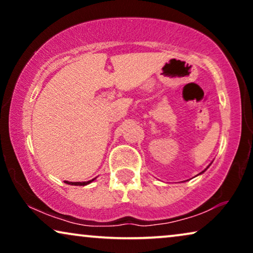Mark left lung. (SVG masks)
<instances>
[{"instance_id":"8db88e82","label":"left lung","mask_w":253,"mask_h":253,"mask_svg":"<svg viewBox=\"0 0 253 253\" xmlns=\"http://www.w3.org/2000/svg\"><path fill=\"white\" fill-rule=\"evenodd\" d=\"M206 169H207V168H206ZM206 169H205V170H206ZM205 170H204V171H205ZM204 171H202V172H200V174H203V172H204Z\"/></svg>"}]
</instances>
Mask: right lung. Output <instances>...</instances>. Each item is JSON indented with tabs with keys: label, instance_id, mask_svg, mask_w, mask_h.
I'll use <instances>...</instances> for the list:
<instances>
[{
	"label": "right lung",
	"instance_id": "right-lung-1",
	"mask_svg": "<svg viewBox=\"0 0 253 253\" xmlns=\"http://www.w3.org/2000/svg\"><path fill=\"white\" fill-rule=\"evenodd\" d=\"M95 178H96V177H95ZM95 178H93V179H91V181H87V182H68V181H64V182L67 183V184H70V185H87V184H89V183H91V182L94 181Z\"/></svg>",
	"mask_w": 253,
	"mask_h": 253
}]
</instances>
